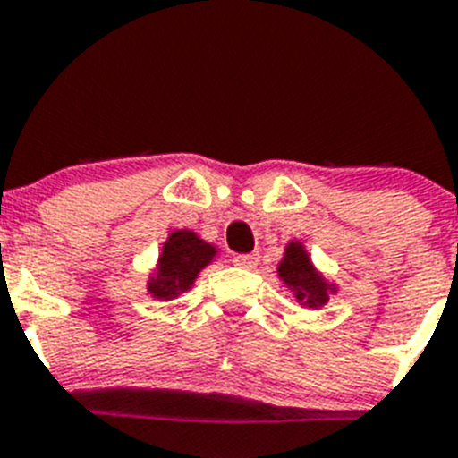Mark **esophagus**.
Masks as SVG:
<instances>
[{"mask_svg":"<svg viewBox=\"0 0 458 458\" xmlns=\"http://www.w3.org/2000/svg\"><path fill=\"white\" fill-rule=\"evenodd\" d=\"M234 264H237V267H242V268H258L259 255H255V253L237 255V258H234Z\"/></svg>","mask_w":458,"mask_h":458,"instance_id":"esophagus-1","label":"esophagus"}]
</instances>
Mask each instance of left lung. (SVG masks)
<instances>
[{
    "label": "left lung",
    "instance_id": "obj_1",
    "mask_svg": "<svg viewBox=\"0 0 458 458\" xmlns=\"http://www.w3.org/2000/svg\"><path fill=\"white\" fill-rule=\"evenodd\" d=\"M277 273L289 287L296 292V298L310 307H320L327 302V284L326 280L314 271L310 258L302 250L301 243L292 242L284 250V259L277 267Z\"/></svg>",
    "mask_w": 458,
    "mask_h": 458
}]
</instances>
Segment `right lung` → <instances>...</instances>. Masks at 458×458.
I'll list each match as a JSON object with an SVG mask.
<instances>
[{
    "mask_svg": "<svg viewBox=\"0 0 458 458\" xmlns=\"http://www.w3.org/2000/svg\"><path fill=\"white\" fill-rule=\"evenodd\" d=\"M215 253V246L205 243L191 230L171 233L162 249L157 273L148 282V292L160 301H169L181 292H187L194 284L200 268L208 267Z\"/></svg>",
    "mask_w": 458,
    "mask_h": 458,
    "instance_id": "obj_1",
    "label": "right lung"
}]
</instances>
